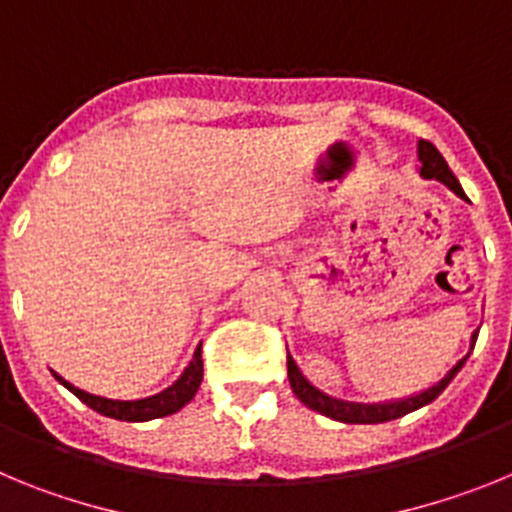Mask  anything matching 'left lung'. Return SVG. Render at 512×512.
Segmentation results:
<instances>
[{
	"mask_svg": "<svg viewBox=\"0 0 512 512\" xmlns=\"http://www.w3.org/2000/svg\"><path fill=\"white\" fill-rule=\"evenodd\" d=\"M418 158H420V174H423L425 179H438V182L446 184L451 192L459 194L461 200H467V194H464V189H461L459 179H456L454 171L449 169V164L443 161V156L438 153V148L433 146L431 140H423V138L418 140ZM474 341H477V333L472 336V348H474ZM467 356L456 361L454 369H451V372L446 374L441 382L433 384V387H428V390L420 392V395L408 397V400L382 402V405L343 402V400H336V397L323 395V392L315 390V387H312V384L302 377V372L297 369L295 359H292L289 354H287V374H289V384H292V392H295V395L305 402L307 408L315 410V413L328 415V418L341 420V423H387V420L402 418V415L413 413V410L423 408V405H428V402L436 400V397L441 395L446 387H449V382L456 377V372H459L461 366H464Z\"/></svg>",
	"mask_w": 512,
	"mask_h": 512,
	"instance_id": "left-lung-1",
	"label": "left lung"
}]
</instances>
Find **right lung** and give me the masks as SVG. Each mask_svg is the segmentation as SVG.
I'll list each match as a JSON object with an SVG mask.
<instances>
[{"label": "right lung", "instance_id": "add662e5", "mask_svg": "<svg viewBox=\"0 0 512 512\" xmlns=\"http://www.w3.org/2000/svg\"><path fill=\"white\" fill-rule=\"evenodd\" d=\"M202 351H194V359L189 361V366L184 369V374L171 384L169 390L158 392V395L146 397V400H107V397L89 395V392L79 390L74 384H69L63 377L56 379L66 387V390L74 392L84 405H89L92 410H97L99 415H107V418L115 420H128V423H140V420H151V418H166V415L182 410L197 390H200L202 382Z\"/></svg>", "mask_w": 512, "mask_h": 512}]
</instances>
